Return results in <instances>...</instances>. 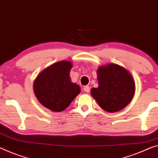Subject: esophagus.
<instances>
[{"instance_id": "1", "label": "esophagus", "mask_w": 158, "mask_h": 158, "mask_svg": "<svg viewBox=\"0 0 158 158\" xmlns=\"http://www.w3.org/2000/svg\"><path fill=\"white\" fill-rule=\"evenodd\" d=\"M83 90L85 92V93H89V90H90V88H89V86H85L83 87Z\"/></svg>"}]
</instances>
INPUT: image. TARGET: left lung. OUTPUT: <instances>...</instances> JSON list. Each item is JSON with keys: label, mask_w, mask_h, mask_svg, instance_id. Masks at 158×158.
I'll return each instance as SVG.
<instances>
[{"label": "left lung", "mask_w": 158, "mask_h": 158, "mask_svg": "<svg viewBox=\"0 0 158 158\" xmlns=\"http://www.w3.org/2000/svg\"><path fill=\"white\" fill-rule=\"evenodd\" d=\"M97 75L99 86L92 88L90 93L102 110L116 112L131 102L135 85L127 69L118 64H109L99 66Z\"/></svg>", "instance_id": "obj_1"}]
</instances>
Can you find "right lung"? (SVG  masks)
<instances>
[{"instance_id":"add662e5","label":"right lung","mask_w":158,"mask_h":158,"mask_svg":"<svg viewBox=\"0 0 158 158\" xmlns=\"http://www.w3.org/2000/svg\"><path fill=\"white\" fill-rule=\"evenodd\" d=\"M72 67L69 60H60L43 70L36 77L33 84L34 93L44 107L60 112L81 93L80 86L71 80Z\"/></svg>"}]
</instances>
